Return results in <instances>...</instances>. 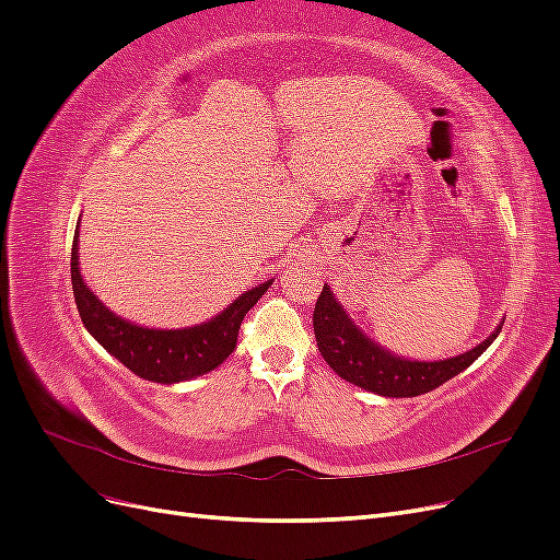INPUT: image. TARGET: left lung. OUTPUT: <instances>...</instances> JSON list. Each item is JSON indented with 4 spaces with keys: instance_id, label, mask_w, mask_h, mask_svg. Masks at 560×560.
<instances>
[{
    "instance_id": "1",
    "label": "left lung",
    "mask_w": 560,
    "mask_h": 560,
    "mask_svg": "<svg viewBox=\"0 0 560 560\" xmlns=\"http://www.w3.org/2000/svg\"><path fill=\"white\" fill-rule=\"evenodd\" d=\"M313 329L319 354L343 381L383 397H416L430 393L474 364V360L493 343L502 327L490 334L483 343L457 358L442 362L401 360L369 341V336L352 325L341 303H336L331 290L325 287L313 311Z\"/></svg>"
}]
</instances>
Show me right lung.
Listing matches in <instances>:
<instances>
[{
    "mask_svg": "<svg viewBox=\"0 0 560 560\" xmlns=\"http://www.w3.org/2000/svg\"><path fill=\"white\" fill-rule=\"evenodd\" d=\"M79 231L72 243V292L83 327L97 343L124 362L132 374L154 383H179L217 369L238 343L241 322L270 287V280L254 287L206 325L189 329H147L116 317L95 299L79 273Z\"/></svg>",
    "mask_w": 560,
    "mask_h": 560,
    "instance_id": "1",
    "label": "right lung"
}]
</instances>
